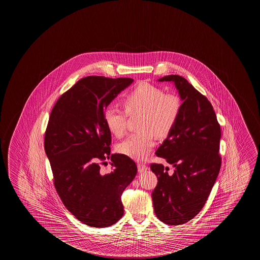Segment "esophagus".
Here are the masks:
<instances>
[{"instance_id":"obj_1","label":"esophagus","mask_w":260,"mask_h":260,"mask_svg":"<svg viewBox=\"0 0 260 260\" xmlns=\"http://www.w3.org/2000/svg\"><path fill=\"white\" fill-rule=\"evenodd\" d=\"M149 168H148V166H146V165H144V164H138V171H139V172L140 173H142L143 171H146L147 170H148Z\"/></svg>"}]
</instances>
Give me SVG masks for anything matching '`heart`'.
I'll return each instance as SVG.
<instances>
[{"instance_id": "heart-1", "label": "heart", "mask_w": 260, "mask_h": 260, "mask_svg": "<svg viewBox=\"0 0 260 260\" xmlns=\"http://www.w3.org/2000/svg\"><path fill=\"white\" fill-rule=\"evenodd\" d=\"M125 111L118 107H107L103 113L109 131L117 137H122L127 128L128 115L141 114L139 128L119 143V153L142 161L148 157L155 145V133L167 136L174 128L181 110L180 99L173 93H164L157 86L141 82L123 97Z\"/></svg>"}]
</instances>
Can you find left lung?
Returning a JSON list of instances; mask_svg holds the SVG:
<instances>
[{"label": "left lung", "instance_id": "obj_1", "mask_svg": "<svg viewBox=\"0 0 260 260\" xmlns=\"http://www.w3.org/2000/svg\"><path fill=\"white\" fill-rule=\"evenodd\" d=\"M158 81L174 82L183 103L174 128L156 151L175 167L173 174L162 164L150 165L157 178L154 211L165 224L181 225L200 212L217 179L221 129L211 103L185 78L168 75Z\"/></svg>", "mask_w": 260, "mask_h": 260}]
</instances>
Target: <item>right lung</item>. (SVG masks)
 <instances>
[{
  "mask_svg": "<svg viewBox=\"0 0 260 260\" xmlns=\"http://www.w3.org/2000/svg\"><path fill=\"white\" fill-rule=\"evenodd\" d=\"M133 79L88 76L64 92L51 110L44 137L56 191L66 209L85 225L104 228L123 216L121 195L137 174L123 154H111V132L103 113ZM111 157L114 171L100 164Z\"/></svg>",
  "mask_w": 260,
  "mask_h": 260,
  "instance_id": "right-lung-1",
  "label": "right lung"
}]
</instances>
